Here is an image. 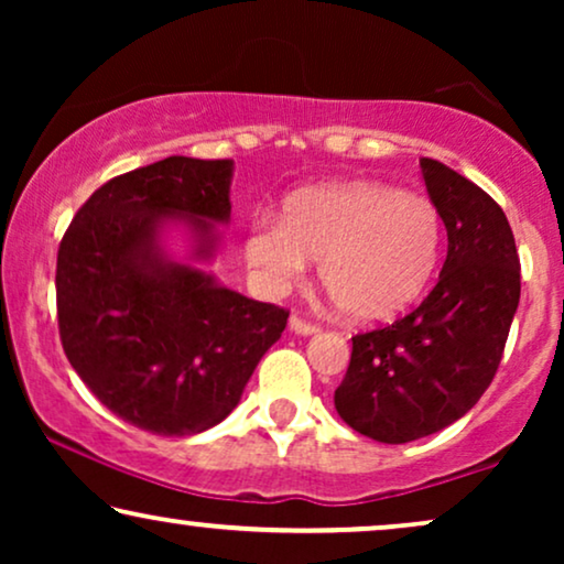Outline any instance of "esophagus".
<instances>
[{
    "instance_id": "34e87169",
    "label": "esophagus",
    "mask_w": 564,
    "mask_h": 564,
    "mask_svg": "<svg viewBox=\"0 0 564 564\" xmlns=\"http://www.w3.org/2000/svg\"><path fill=\"white\" fill-rule=\"evenodd\" d=\"M290 330H295V334H300V336H311V334H315V330H318V323H311V321L300 318V315H292Z\"/></svg>"
}]
</instances>
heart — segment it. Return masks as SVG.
<instances>
[{
  "instance_id": "1",
  "label": "heart",
  "mask_w": 564,
  "mask_h": 564,
  "mask_svg": "<svg viewBox=\"0 0 564 564\" xmlns=\"http://www.w3.org/2000/svg\"><path fill=\"white\" fill-rule=\"evenodd\" d=\"M444 223L429 197L377 182L323 184L292 195L282 220L257 215L246 259L264 290L288 292L321 259V280L357 323H388L429 288Z\"/></svg>"
}]
</instances>
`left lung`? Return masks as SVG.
Here are the masks:
<instances>
[{
  "label": "left lung",
  "instance_id": "left-lung-1",
  "mask_svg": "<svg viewBox=\"0 0 564 564\" xmlns=\"http://www.w3.org/2000/svg\"><path fill=\"white\" fill-rule=\"evenodd\" d=\"M449 249L436 288L403 318L351 338L334 403L354 431L382 444L436 434L473 408L503 357L521 297L506 213L467 176L421 159Z\"/></svg>",
  "mask_w": 564,
  "mask_h": 564
}]
</instances>
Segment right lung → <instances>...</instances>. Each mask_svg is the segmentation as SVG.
<instances>
[{
    "label": "right lung",
    "mask_w": 564,
    "mask_h": 564,
    "mask_svg": "<svg viewBox=\"0 0 564 564\" xmlns=\"http://www.w3.org/2000/svg\"><path fill=\"white\" fill-rule=\"evenodd\" d=\"M230 159L169 156L105 182L58 246L56 307L82 382L122 421L192 436L234 411L290 311L166 259L159 230L187 218L197 259L230 218Z\"/></svg>",
    "instance_id": "1"
}]
</instances>
